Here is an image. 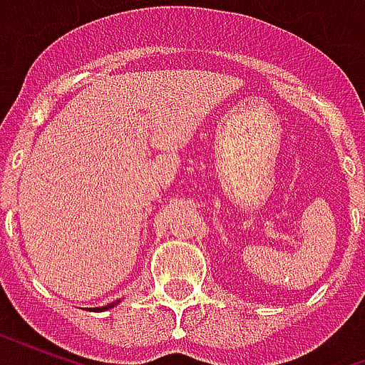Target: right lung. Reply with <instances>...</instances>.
<instances>
[{
    "label": "right lung",
    "mask_w": 365,
    "mask_h": 365,
    "mask_svg": "<svg viewBox=\"0 0 365 365\" xmlns=\"http://www.w3.org/2000/svg\"><path fill=\"white\" fill-rule=\"evenodd\" d=\"M109 307H113V305H109ZM105 309H107V307H103V309H97V311H105Z\"/></svg>",
    "instance_id": "obj_1"
}]
</instances>
